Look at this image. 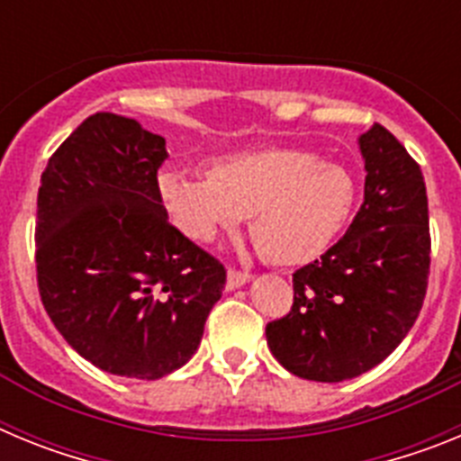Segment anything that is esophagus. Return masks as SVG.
<instances>
[{
  "label": "esophagus",
  "mask_w": 461,
  "mask_h": 461,
  "mask_svg": "<svg viewBox=\"0 0 461 461\" xmlns=\"http://www.w3.org/2000/svg\"><path fill=\"white\" fill-rule=\"evenodd\" d=\"M249 279H251L249 272H240V270H233V267H230V270H228V276H226V288L235 291V288L244 286V284H247Z\"/></svg>",
  "instance_id": "esophagus-1"
}]
</instances>
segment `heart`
<instances>
[{
	"label": "heart",
	"mask_w": 461,
	"mask_h": 461,
	"mask_svg": "<svg viewBox=\"0 0 461 461\" xmlns=\"http://www.w3.org/2000/svg\"><path fill=\"white\" fill-rule=\"evenodd\" d=\"M157 191L170 221L203 242L251 214L256 247L275 263L319 256L346 226L356 203V182L344 166L284 148L219 158L203 177L164 170Z\"/></svg>",
	"instance_id": "1"
}]
</instances>
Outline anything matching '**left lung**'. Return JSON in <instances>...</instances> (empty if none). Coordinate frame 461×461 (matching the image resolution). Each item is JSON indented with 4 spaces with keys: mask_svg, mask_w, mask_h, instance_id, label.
<instances>
[{
    "mask_svg": "<svg viewBox=\"0 0 461 461\" xmlns=\"http://www.w3.org/2000/svg\"><path fill=\"white\" fill-rule=\"evenodd\" d=\"M365 201L344 238L293 275V307L266 328L272 356L307 381L369 372L402 344L429 276L420 166L381 124L360 136Z\"/></svg>",
    "mask_w": 461,
    "mask_h": 461,
    "instance_id": "left-lung-1",
    "label": "left lung"
}]
</instances>
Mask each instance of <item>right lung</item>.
Segmentation results:
<instances>
[{
  "label": "right lung",
  "instance_id": "add662e5",
  "mask_svg": "<svg viewBox=\"0 0 461 461\" xmlns=\"http://www.w3.org/2000/svg\"><path fill=\"white\" fill-rule=\"evenodd\" d=\"M166 140L96 113L57 148L36 201L41 303L94 367L154 381L191 360L226 270L158 198Z\"/></svg>",
  "mask_w": 461,
  "mask_h": 461
}]
</instances>
